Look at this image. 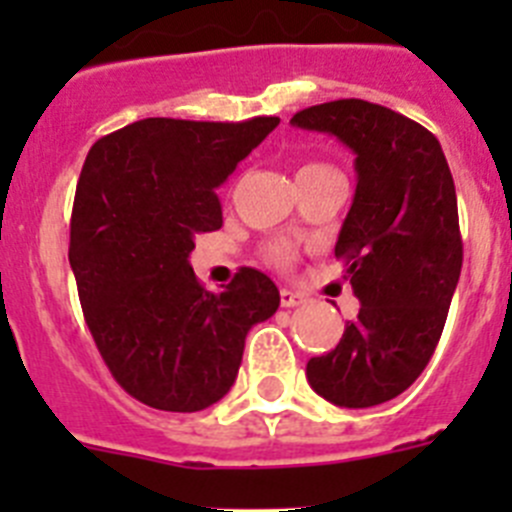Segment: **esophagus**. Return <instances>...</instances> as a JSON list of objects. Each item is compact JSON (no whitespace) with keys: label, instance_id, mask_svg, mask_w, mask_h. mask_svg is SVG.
<instances>
[{"label":"esophagus","instance_id":"34e87169","mask_svg":"<svg viewBox=\"0 0 512 512\" xmlns=\"http://www.w3.org/2000/svg\"><path fill=\"white\" fill-rule=\"evenodd\" d=\"M279 297H282V307L302 305V297L297 295V292H292V289H282V292H279Z\"/></svg>","mask_w":512,"mask_h":512}]
</instances>
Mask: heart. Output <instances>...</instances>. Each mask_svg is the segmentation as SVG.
I'll return each mask as SVG.
<instances>
[{
  "mask_svg": "<svg viewBox=\"0 0 512 512\" xmlns=\"http://www.w3.org/2000/svg\"><path fill=\"white\" fill-rule=\"evenodd\" d=\"M328 169H333V166H328V164H318V161H310V164H305L300 169V174H307V171H328ZM264 259L269 261V264H274V266H279V269H284V266L289 264V261H292V256H295V248L289 246L287 241H274V243H266L264 246Z\"/></svg>",
  "mask_w": 512,
  "mask_h": 512,
  "instance_id": "obj_1",
  "label": "heart"
}]
</instances>
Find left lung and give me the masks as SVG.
Masks as SVG:
<instances>
[{"label":"left lung","instance_id":"left-lung-1","mask_svg":"<svg viewBox=\"0 0 512 512\" xmlns=\"http://www.w3.org/2000/svg\"><path fill=\"white\" fill-rule=\"evenodd\" d=\"M292 125L336 135L356 153V194L338 233L361 307L307 382L341 408H372L423 374L464 261L456 189L441 143L410 117L364 99L315 104Z\"/></svg>","mask_w":512,"mask_h":512}]
</instances>
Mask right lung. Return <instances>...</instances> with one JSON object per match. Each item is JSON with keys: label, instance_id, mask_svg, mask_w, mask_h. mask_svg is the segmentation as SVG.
I'll use <instances>...</instances> for the list:
<instances>
[{"label": "right lung", "instance_id": "right-lung-1", "mask_svg": "<svg viewBox=\"0 0 512 512\" xmlns=\"http://www.w3.org/2000/svg\"><path fill=\"white\" fill-rule=\"evenodd\" d=\"M277 125L148 117L84 161L69 243L81 310L115 382L148 408L197 413L228 395L248 330L277 312L261 271L210 292L189 266L194 238L223 225L217 187Z\"/></svg>", "mask_w": 512, "mask_h": 512}]
</instances>
